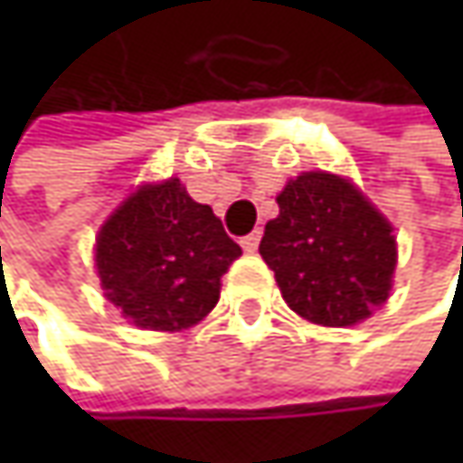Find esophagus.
<instances>
[{"instance_id":"1","label":"esophagus","mask_w":463,"mask_h":463,"mask_svg":"<svg viewBox=\"0 0 463 463\" xmlns=\"http://www.w3.org/2000/svg\"><path fill=\"white\" fill-rule=\"evenodd\" d=\"M260 238H262V232L260 231L243 235V238H241V246H243V251H257V246H260Z\"/></svg>"}]
</instances>
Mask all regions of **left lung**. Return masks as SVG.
I'll return each instance as SVG.
<instances>
[{
	"mask_svg": "<svg viewBox=\"0 0 463 463\" xmlns=\"http://www.w3.org/2000/svg\"><path fill=\"white\" fill-rule=\"evenodd\" d=\"M260 254L287 306L322 326H351L389 300L397 268L392 222L335 174L306 171L276 198Z\"/></svg>",
	"mask_w": 463,
	"mask_h": 463,
	"instance_id": "left-lung-1",
	"label": "left lung"
}]
</instances>
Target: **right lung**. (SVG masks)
<instances>
[{"mask_svg": "<svg viewBox=\"0 0 463 463\" xmlns=\"http://www.w3.org/2000/svg\"><path fill=\"white\" fill-rule=\"evenodd\" d=\"M241 246L212 206L179 179L141 184L96 238V268L107 300L141 329L174 332L198 324L220 300V279Z\"/></svg>", "mask_w": 463, "mask_h": 463, "instance_id": "add662e5", "label": "right lung"}]
</instances>
